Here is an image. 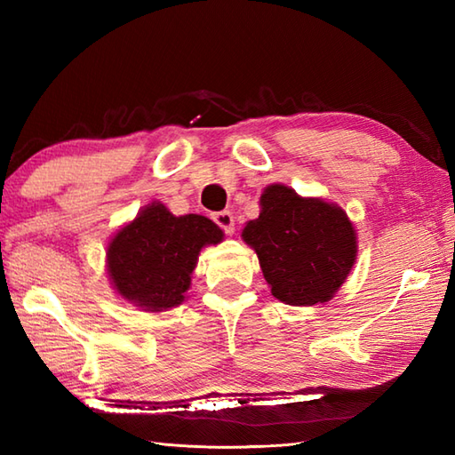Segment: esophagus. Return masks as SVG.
I'll use <instances>...</instances> for the list:
<instances>
[{
  "mask_svg": "<svg viewBox=\"0 0 455 455\" xmlns=\"http://www.w3.org/2000/svg\"><path fill=\"white\" fill-rule=\"evenodd\" d=\"M212 220H215L227 235H235V217H233V212H230V211L215 212V215H212Z\"/></svg>",
  "mask_w": 455,
  "mask_h": 455,
  "instance_id": "obj_1",
  "label": "esophagus"
}]
</instances>
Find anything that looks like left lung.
Wrapping results in <instances>:
<instances>
[{
  "label": "left lung",
  "instance_id": "8db88e82",
  "mask_svg": "<svg viewBox=\"0 0 455 455\" xmlns=\"http://www.w3.org/2000/svg\"><path fill=\"white\" fill-rule=\"evenodd\" d=\"M243 240L256 252L272 295L293 307L331 301L357 256L355 228L342 207L283 183L264 189L259 217L246 222Z\"/></svg>",
  "mask_w": 455,
  "mask_h": 455
}]
</instances>
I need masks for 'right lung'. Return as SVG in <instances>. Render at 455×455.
<instances>
[{"instance_id":"add662e5","label":"right lung","mask_w":455,"mask_h":455,"mask_svg":"<svg viewBox=\"0 0 455 455\" xmlns=\"http://www.w3.org/2000/svg\"><path fill=\"white\" fill-rule=\"evenodd\" d=\"M222 238L225 233L211 219L176 217L164 203L152 201L109 240V282L140 311H170L186 301L201 250Z\"/></svg>"}]
</instances>
